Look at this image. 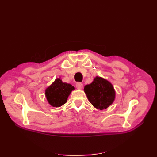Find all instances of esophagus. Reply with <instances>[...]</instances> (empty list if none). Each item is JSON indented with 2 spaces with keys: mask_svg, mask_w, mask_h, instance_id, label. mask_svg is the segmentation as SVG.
Segmentation results:
<instances>
[{
  "mask_svg": "<svg viewBox=\"0 0 157 157\" xmlns=\"http://www.w3.org/2000/svg\"><path fill=\"white\" fill-rule=\"evenodd\" d=\"M76 87L78 89H82L83 87V84L81 82H77L76 84Z\"/></svg>",
  "mask_w": 157,
  "mask_h": 157,
  "instance_id": "esophagus-1",
  "label": "esophagus"
}]
</instances>
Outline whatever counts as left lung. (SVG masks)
I'll use <instances>...</instances> for the list:
<instances>
[{
    "label": "left lung",
    "mask_w": 157,
    "mask_h": 157,
    "mask_svg": "<svg viewBox=\"0 0 157 157\" xmlns=\"http://www.w3.org/2000/svg\"><path fill=\"white\" fill-rule=\"evenodd\" d=\"M84 90L92 105L100 110L107 109L115 100V91L112 84L101 77H95L91 84L84 86Z\"/></svg>",
    "instance_id": "8db88e82"
}]
</instances>
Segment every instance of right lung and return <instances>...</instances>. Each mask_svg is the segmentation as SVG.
<instances>
[{"label": "right lung", "mask_w": 157, "mask_h": 157, "mask_svg": "<svg viewBox=\"0 0 157 157\" xmlns=\"http://www.w3.org/2000/svg\"><path fill=\"white\" fill-rule=\"evenodd\" d=\"M74 89L72 85L63 82L60 78H58L46 89L45 96L51 106L59 107L67 102L69 96Z\"/></svg>", "instance_id": "right-lung-1"}]
</instances>
